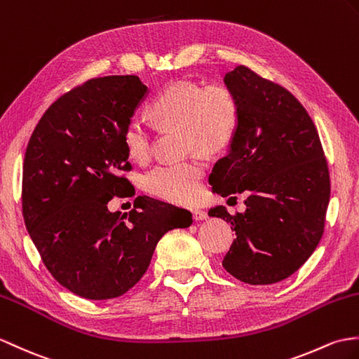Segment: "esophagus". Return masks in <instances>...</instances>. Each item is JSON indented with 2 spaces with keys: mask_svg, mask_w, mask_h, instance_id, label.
Here are the masks:
<instances>
[{
  "mask_svg": "<svg viewBox=\"0 0 359 359\" xmlns=\"http://www.w3.org/2000/svg\"><path fill=\"white\" fill-rule=\"evenodd\" d=\"M191 212H193V219L194 220H205V219H208V214L203 210H193Z\"/></svg>",
  "mask_w": 359,
  "mask_h": 359,
  "instance_id": "34e87169",
  "label": "esophagus"
}]
</instances>
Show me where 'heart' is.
<instances>
[{"label":"heart","mask_w":359,"mask_h":359,"mask_svg":"<svg viewBox=\"0 0 359 359\" xmlns=\"http://www.w3.org/2000/svg\"><path fill=\"white\" fill-rule=\"evenodd\" d=\"M153 119L166 128H182L185 151L197 149L219 154L231 147L241 122V104L236 90L215 82L205 86L196 81H177L166 86L149 105ZM125 151L136 162H145L151 153V130L131 119L122 133ZM203 165L197 159L161 163L148 171L144 188L165 202L189 205L202 194Z\"/></svg>","instance_id":"b5f03b06"}]
</instances>
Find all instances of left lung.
Returning <instances> with one entry per match:
<instances>
[{
    "instance_id": "obj_1",
    "label": "left lung",
    "mask_w": 359,
    "mask_h": 359,
    "mask_svg": "<svg viewBox=\"0 0 359 359\" xmlns=\"http://www.w3.org/2000/svg\"><path fill=\"white\" fill-rule=\"evenodd\" d=\"M236 90L241 122L228 156L214 165V193L237 198L246 211L231 215L211 208V217L231 223L237 238L223 268L249 285H272L306 263L324 232L330 177L315 125L285 87L245 65L224 74Z\"/></svg>"
}]
</instances>
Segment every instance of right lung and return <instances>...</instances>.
Returning <instances> with one entry per match:
<instances>
[{"label": "right lung", "mask_w": 359, "mask_h": 359, "mask_svg": "<svg viewBox=\"0 0 359 359\" xmlns=\"http://www.w3.org/2000/svg\"><path fill=\"white\" fill-rule=\"evenodd\" d=\"M148 87L135 74L88 79L47 108L22 166V215L43 263L70 292L121 297L142 278L157 241L193 223L189 211L149 197L108 211L131 188L125 125Z\"/></svg>", "instance_id": "add662e5"}]
</instances>
